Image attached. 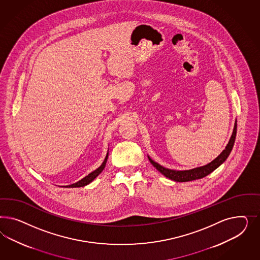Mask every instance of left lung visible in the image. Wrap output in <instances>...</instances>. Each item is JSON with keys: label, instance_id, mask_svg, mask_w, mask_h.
<instances>
[{"label": "left lung", "instance_id": "left-lung-1", "mask_svg": "<svg viewBox=\"0 0 260 260\" xmlns=\"http://www.w3.org/2000/svg\"><path fill=\"white\" fill-rule=\"evenodd\" d=\"M236 126H237V124H236V121L233 134L230 138V141H229L228 145L226 146L225 150H223L220 154L214 160H213L211 163H209L207 165L196 168V169H191V170H188V171H174V170H170V169L164 168L163 166L159 165L158 163L154 162L150 156H148V158H149L150 163L153 165V167L157 169L158 172H160L163 175H165L167 178H170L173 181L188 182L203 178L205 176H207L208 174L213 173L215 169H217L228 158L231 151L233 150L235 141H236Z\"/></svg>", "mask_w": 260, "mask_h": 260}]
</instances>
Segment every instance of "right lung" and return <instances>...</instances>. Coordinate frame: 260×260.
<instances>
[{
    "mask_svg": "<svg viewBox=\"0 0 260 260\" xmlns=\"http://www.w3.org/2000/svg\"><path fill=\"white\" fill-rule=\"evenodd\" d=\"M108 157H109V151H108V153H107V155H106V157H105V160H104L102 165L100 166L98 169H96V170L93 171L92 173L87 174V176H85L83 179L79 180L78 182H76V183H74V184H71V185H69V186H66V187H67V188H79V187L87 186V184H89L90 182L93 181L95 178H96L100 173H102L103 170L105 169V167H106V163H107V160H108Z\"/></svg>",
    "mask_w": 260,
    "mask_h": 260,
    "instance_id": "obj_1",
    "label": "right lung"
}]
</instances>
